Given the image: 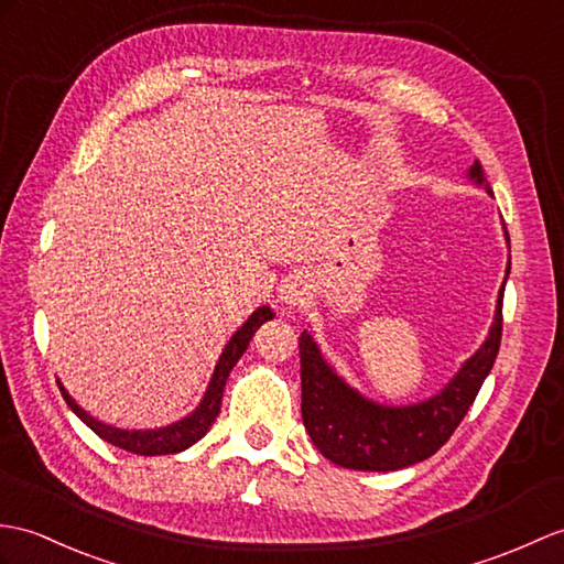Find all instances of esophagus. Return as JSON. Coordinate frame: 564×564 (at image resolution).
Instances as JSON below:
<instances>
[{
  "label": "esophagus",
  "mask_w": 564,
  "mask_h": 564,
  "mask_svg": "<svg viewBox=\"0 0 564 564\" xmlns=\"http://www.w3.org/2000/svg\"><path fill=\"white\" fill-rule=\"evenodd\" d=\"M303 295H305V283L300 281V276H291L281 281V288H279V300L283 305H297L303 303Z\"/></svg>",
  "instance_id": "obj_1"
}]
</instances>
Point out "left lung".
<instances>
[{
	"label": "left lung",
	"mask_w": 564,
	"mask_h": 564,
	"mask_svg": "<svg viewBox=\"0 0 564 564\" xmlns=\"http://www.w3.org/2000/svg\"><path fill=\"white\" fill-rule=\"evenodd\" d=\"M468 180L492 194L482 165L476 161ZM505 240L509 235L505 228ZM509 276L497 293L495 317L486 341L437 394L411 405H387L362 397L338 375L312 334H300V379H303V423L326 459L356 470H399L425 462L459 427L470 403L490 375L502 338V297Z\"/></svg>",
	"instance_id": "8db88e82"
}]
</instances>
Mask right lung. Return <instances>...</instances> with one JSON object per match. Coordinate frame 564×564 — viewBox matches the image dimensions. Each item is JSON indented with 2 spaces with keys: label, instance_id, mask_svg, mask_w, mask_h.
Returning a JSON list of instances; mask_svg holds the SVG:
<instances>
[{
  "label": "right lung",
  "instance_id": "1",
  "mask_svg": "<svg viewBox=\"0 0 564 564\" xmlns=\"http://www.w3.org/2000/svg\"><path fill=\"white\" fill-rule=\"evenodd\" d=\"M273 319V310L261 305L257 307L247 322L240 326L238 332L230 336V341L223 348L220 358L214 368L212 375V382H208L206 391H204V399L199 401L196 409L180 417V421L163 425V427H153V430H124V427H115L108 423H100L98 417H94L90 413H86L82 405H78L67 389L62 387V382L57 379L59 391L64 401H67L69 409L82 417V421L96 432V435L105 442L115 444V447H120L124 452H132V454H141V456H163V454H177V452H185L187 447H192L194 442H199L208 427L214 425L216 415L220 413V401H223V389H226V382L230 377V370L235 368V362L242 358V352L250 346L254 332L259 329L261 324Z\"/></svg>",
  "mask_w": 564,
  "mask_h": 564
}]
</instances>
